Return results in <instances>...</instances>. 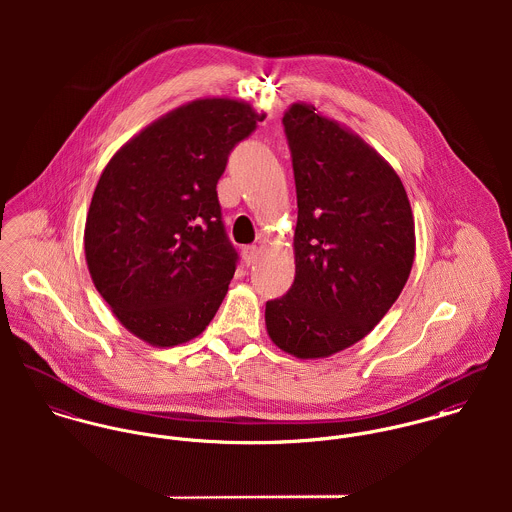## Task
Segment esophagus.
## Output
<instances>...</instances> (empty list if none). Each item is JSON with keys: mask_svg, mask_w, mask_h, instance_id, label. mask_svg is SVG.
Masks as SVG:
<instances>
[{"mask_svg": "<svg viewBox=\"0 0 512 512\" xmlns=\"http://www.w3.org/2000/svg\"><path fill=\"white\" fill-rule=\"evenodd\" d=\"M242 258H244V262L250 266V264H254L256 260H258V246H244L242 248Z\"/></svg>", "mask_w": 512, "mask_h": 512, "instance_id": "esophagus-1", "label": "esophagus"}]
</instances>
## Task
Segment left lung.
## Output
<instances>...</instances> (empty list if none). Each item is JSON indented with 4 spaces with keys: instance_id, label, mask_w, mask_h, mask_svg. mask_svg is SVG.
Wrapping results in <instances>:
<instances>
[{
    "instance_id": "obj_1",
    "label": "left lung",
    "mask_w": 512,
    "mask_h": 512,
    "mask_svg": "<svg viewBox=\"0 0 512 512\" xmlns=\"http://www.w3.org/2000/svg\"><path fill=\"white\" fill-rule=\"evenodd\" d=\"M297 193L295 278L266 303L272 343L325 359L365 339L404 290L416 226L394 167L307 102L284 114Z\"/></svg>"
}]
</instances>
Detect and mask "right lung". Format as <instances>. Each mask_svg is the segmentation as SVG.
I'll list each match as a JSON object with an SVG mask.
<instances>
[{
	"mask_svg": "<svg viewBox=\"0 0 512 512\" xmlns=\"http://www.w3.org/2000/svg\"><path fill=\"white\" fill-rule=\"evenodd\" d=\"M264 112L236 98L187 102L153 120L104 167L84 224L94 288L134 337L165 349L199 337L228 292L236 252L217 183Z\"/></svg>",
	"mask_w": 512,
	"mask_h": 512,
	"instance_id": "right-lung-1",
	"label": "right lung"
}]
</instances>
